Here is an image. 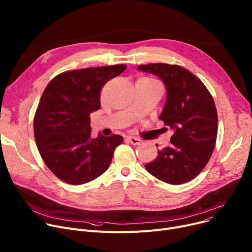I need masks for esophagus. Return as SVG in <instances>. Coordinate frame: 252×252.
I'll use <instances>...</instances> for the list:
<instances>
[{"mask_svg":"<svg viewBox=\"0 0 252 252\" xmlns=\"http://www.w3.org/2000/svg\"><path fill=\"white\" fill-rule=\"evenodd\" d=\"M127 140H128L131 144H133V145H138V144H140V142H141V140H140L139 138L132 137V136L127 137Z\"/></svg>","mask_w":252,"mask_h":252,"instance_id":"esophagus-1","label":"esophagus"}]
</instances>
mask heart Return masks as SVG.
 I'll list each match as a JSON object with an SVG mask.
<instances>
[{"label": "heart", "instance_id": "b5f03b06", "mask_svg": "<svg viewBox=\"0 0 252 252\" xmlns=\"http://www.w3.org/2000/svg\"><path fill=\"white\" fill-rule=\"evenodd\" d=\"M141 81H143V82H145V83H147V84H150V85H158V83L157 82V81H154V80H151V79H142Z\"/></svg>", "mask_w": 252, "mask_h": 252}]
</instances>
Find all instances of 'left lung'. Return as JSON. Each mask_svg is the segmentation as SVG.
<instances>
[{
  "mask_svg": "<svg viewBox=\"0 0 252 252\" xmlns=\"http://www.w3.org/2000/svg\"><path fill=\"white\" fill-rule=\"evenodd\" d=\"M137 69L163 82L166 100L158 118L173 131L170 144L158 149V158L145 168L167 184L188 183L204 169L215 147L218 116L214 100L198 77L180 65L150 63Z\"/></svg>",
  "mask_w": 252,
  "mask_h": 252,
  "instance_id": "obj_1",
  "label": "left lung"
}]
</instances>
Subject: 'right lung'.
<instances>
[{"mask_svg":"<svg viewBox=\"0 0 252 252\" xmlns=\"http://www.w3.org/2000/svg\"><path fill=\"white\" fill-rule=\"evenodd\" d=\"M127 65L88 67L56 75L45 88L34 117L35 141L47 167L60 180L83 185L104 173L123 137H91L90 114L101 108L102 87Z\"/></svg>","mask_w":252,"mask_h":252,"instance_id":"right-lung-1","label":"right lung"}]
</instances>
